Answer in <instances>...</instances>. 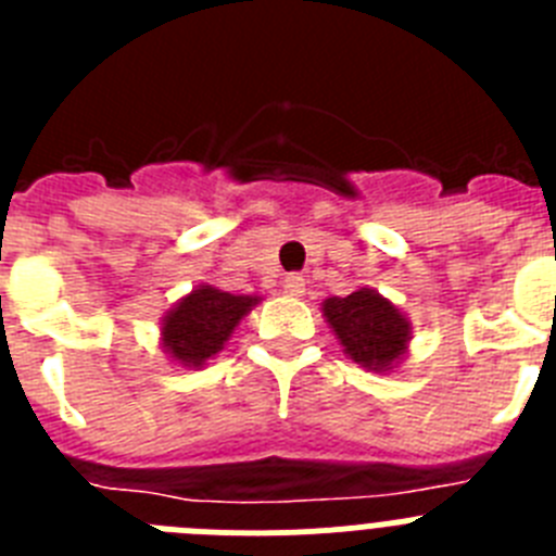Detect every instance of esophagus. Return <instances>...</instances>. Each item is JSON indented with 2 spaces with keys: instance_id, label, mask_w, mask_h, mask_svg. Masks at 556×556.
<instances>
[{
  "instance_id": "obj_1",
  "label": "esophagus",
  "mask_w": 556,
  "mask_h": 556,
  "mask_svg": "<svg viewBox=\"0 0 556 556\" xmlns=\"http://www.w3.org/2000/svg\"><path fill=\"white\" fill-rule=\"evenodd\" d=\"M283 292L292 294V298H301V294L306 292V278L298 273L287 275V278H283Z\"/></svg>"
}]
</instances>
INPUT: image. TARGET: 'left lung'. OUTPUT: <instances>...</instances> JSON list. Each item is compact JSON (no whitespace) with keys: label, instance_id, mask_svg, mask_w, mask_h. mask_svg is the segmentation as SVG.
<instances>
[{"label":"left lung","instance_id":"1","mask_svg":"<svg viewBox=\"0 0 556 556\" xmlns=\"http://www.w3.org/2000/svg\"><path fill=\"white\" fill-rule=\"evenodd\" d=\"M323 317L337 333L339 345L356 365L372 372H392L406 356L412 323L376 289H356L345 298H328Z\"/></svg>","mask_w":556,"mask_h":556}]
</instances>
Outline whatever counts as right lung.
<instances>
[{
  "mask_svg": "<svg viewBox=\"0 0 556 556\" xmlns=\"http://www.w3.org/2000/svg\"><path fill=\"white\" fill-rule=\"evenodd\" d=\"M258 301L262 298L255 294H230L211 283H200L164 314V353L184 367H203L211 356L223 351L239 320Z\"/></svg>",
  "mask_w": 556,
  "mask_h": 556,
  "instance_id": "obj_1",
  "label": "right lung"
}]
</instances>
